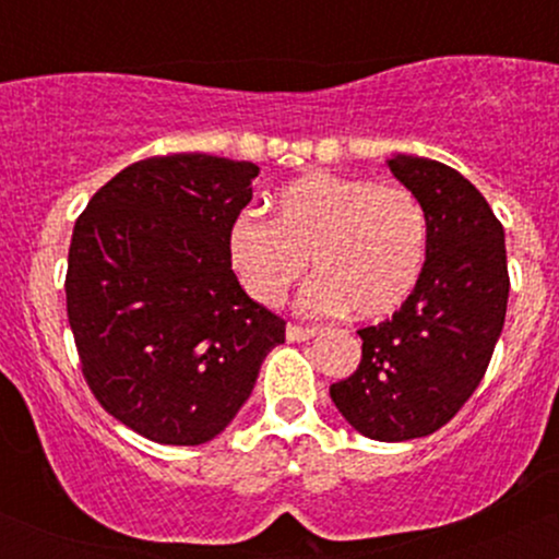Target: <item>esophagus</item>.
<instances>
[{
	"instance_id": "obj_1",
	"label": "esophagus",
	"mask_w": 559,
	"mask_h": 559,
	"mask_svg": "<svg viewBox=\"0 0 559 559\" xmlns=\"http://www.w3.org/2000/svg\"><path fill=\"white\" fill-rule=\"evenodd\" d=\"M316 329H310V325H297V323H288L286 325V338L288 342H310L312 336H316Z\"/></svg>"
}]
</instances>
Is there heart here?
I'll return each mask as SVG.
<instances>
[{
  "label": "heart",
  "instance_id": "obj_1",
  "mask_svg": "<svg viewBox=\"0 0 559 559\" xmlns=\"http://www.w3.org/2000/svg\"><path fill=\"white\" fill-rule=\"evenodd\" d=\"M228 260L254 301L275 307L307 271L312 312L383 320L413 297L428 254V217L413 189L365 176L310 173L275 194V215L230 221Z\"/></svg>",
  "mask_w": 559,
  "mask_h": 559
}]
</instances>
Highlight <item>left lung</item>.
I'll return each mask as SVG.
<instances>
[{
	"instance_id": "obj_1",
	"label": "left lung",
	"mask_w": 559,
	"mask_h": 559,
	"mask_svg": "<svg viewBox=\"0 0 559 559\" xmlns=\"http://www.w3.org/2000/svg\"><path fill=\"white\" fill-rule=\"evenodd\" d=\"M389 168L426 210V267L394 316L357 331L362 360L333 383L331 400L368 439L407 441L439 431L478 389L504 325L510 273L502 223L465 176L413 155Z\"/></svg>"
}]
</instances>
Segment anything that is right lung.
<instances>
[{
    "label": "right lung",
    "instance_id": "add662e5",
    "mask_svg": "<svg viewBox=\"0 0 559 559\" xmlns=\"http://www.w3.org/2000/svg\"><path fill=\"white\" fill-rule=\"evenodd\" d=\"M258 173L199 152L146 157L75 221L66 297L81 373L112 418L157 444L215 439L286 338L228 260Z\"/></svg>",
    "mask_w": 559,
    "mask_h": 559
}]
</instances>
